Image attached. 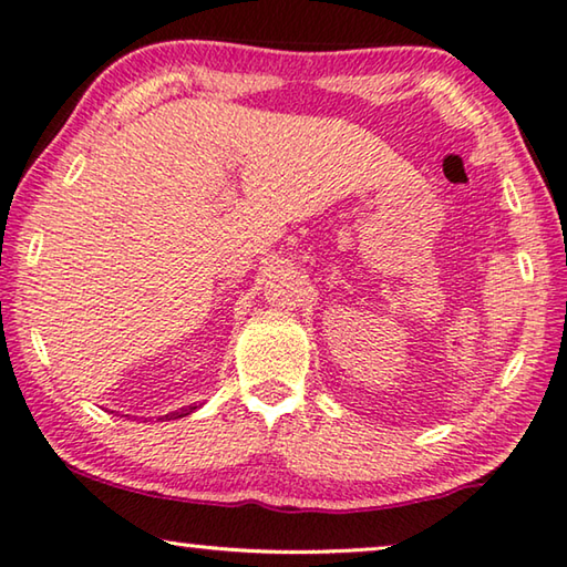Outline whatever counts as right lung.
Here are the masks:
<instances>
[{
	"label": "right lung",
	"instance_id": "obj_1",
	"mask_svg": "<svg viewBox=\"0 0 567 567\" xmlns=\"http://www.w3.org/2000/svg\"><path fill=\"white\" fill-rule=\"evenodd\" d=\"M193 410H196V406H185V410H181V412H171V414H165V420H178V416L190 414Z\"/></svg>",
	"mask_w": 567,
	"mask_h": 567
}]
</instances>
